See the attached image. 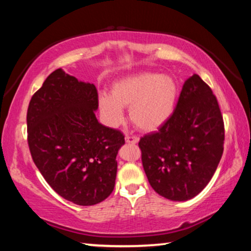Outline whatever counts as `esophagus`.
Returning <instances> with one entry per match:
<instances>
[{
	"label": "esophagus",
	"instance_id": "34e87169",
	"mask_svg": "<svg viewBox=\"0 0 251 251\" xmlns=\"http://www.w3.org/2000/svg\"><path fill=\"white\" fill-rule=\"evenodd\" d=\"M125 141L127 143H132V145H135V143L139 142V138L136 136H131V135H126Z\"/></svg>",
	"mask_w": 251,
	"mask_h": 251
}]
</instances>
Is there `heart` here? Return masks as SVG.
Masks as SVG:
<instances>
[{
    "label": "heart",
    "instance_id": "obj_1",
    "mask_svg": "<svg viewBox=\"0 0 251 251\" xmlns=\"http://www.w3.org/2000/svg\"><path fill=\"white\" fill-rule=\"evenodd\" d=\"M179 98V86L171 75L138 72L113 82L111 96L100 95L99 108L106 123L116 126L124 118L122 108L129 109L136 127L152 132L168 122Z\"/></svg>",
    "mask_w": 251,
    "mask_h": 251
}]
</instances>
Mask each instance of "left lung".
<instances>
[{
	"instance_id": "left-lung-1",
	"label": "left lung",
	"mask_w": 251,
	"mask_h": 251,
	"mask_svg": "<svg viewBox=\"0 0 251 251\" xmlns=\"http://www.w3.org/2000/svg\"><path fill=\"white\" fill-rule=\"evenodd\" d=\"M224 140L218 101L200 75H193L183 83L168 122L140 139L142 165L150 186L171 201L193 199L216 172Z\"/></svg>"
}]
</instances>
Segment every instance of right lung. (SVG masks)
I'll list each match as a JSON object with an SVG mask.
<instances>
[{"instance_id":"1","label":"right lung","mask_w":251,"mask_h":251,"mask_svg":"<svg viewBox=\"0 0 251 251\" xmlns=\"http://www.w3.org/2000/svg\"><path fill=\"white\" fill-rule=\"evenodd\" d=\"M98 89L62 69L34 93L27 109L33 162L49 186L78 205L104 201L115 188L123 133L96 119Z\"/></svg>"}]
</instances>
